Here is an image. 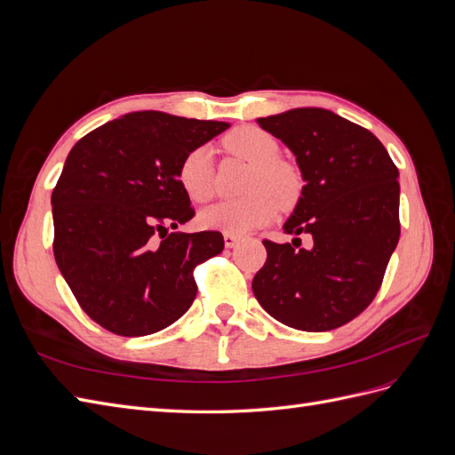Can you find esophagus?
<instances>
[{"label": "esophagus", "instance_id": "34e87169", "mask_svg": "<svg viewBox=\"0 0 455 455\" xmlns=\"http://www.w3.org/2000/svg\"><path fill=\"white\" fill-rule=\"evenodd\" d=\"M241 241V237L237 235H231V233H224V244L226 249H233V246H237Z\"/></svg>", "mask_w": 455, "mask_h": 455}]
</instances>
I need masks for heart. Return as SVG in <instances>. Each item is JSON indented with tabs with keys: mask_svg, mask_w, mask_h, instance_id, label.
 Returning <instances> with one entry per match:
<instances>
[{
	"mask_svg": "<svg viewBox=\"0 0 455 455\" xmlns=\"http://www.w3.org/2000/svg\"><path fill=\"white\" fill-rule=\"evenodd\" d=\"M226 146L233 154L254 164L246 189L252 191L237 201H218L199 212V224L204 229L244 235L259 226H266L277 214V203L291 206L299 196L298 172L288 163L277 159L279 144L269 132L258 127H239L226 136ZM178 184L196 203L212 196L211 151L196 148L178 167Z\"/></svg>",
	"mask_w": 455,
	"mask_h": 455,
	"instance_id": "obj_1",
	"label": "heart"
}]
</instances>
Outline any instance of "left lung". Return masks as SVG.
Masks as SVG:
<instances>
[{"label":"left lung","mask_w":455,"mask_h":455,"mask_svg":"<svg viewBox=\"0 0 455 455\" xmlns=\"http://www.w3.org/2000/svg\"><path fill=\"white\" fill-rule=\"evenodd\" d=\"M256 121L296 157L304 188L283 229L307 233L313 246L264 241L267 259L252 292L286 326L334 330L370 306L396 249L398 169L374 134L330 109L294 108Z\"/></svg>","instance_id":"left-lung-1"}]
</instances>
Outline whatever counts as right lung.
<instances>
[{
    "instance_id": "right-lung-1",
    "label": "right lung",
    "mask_w": 455,
    "mask_h": 455,
    "mask_svg": "<svg viewBox=\"0 0 455 455\" xmlns=\"http://www.w3.org/2000/svg\"><path fill=\"white\" fill-rule=\"evenodd\" d=\"M228 127L146 109L104 123L68 154L51 196L54 259L109 332H159L194 304V267L222 252L224 237L169 233L194 218L178 167Z\"/></svg>"
}]
</instances>
